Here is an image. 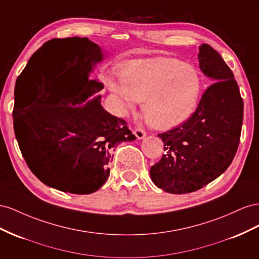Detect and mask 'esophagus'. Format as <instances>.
<instances>
[{"instance_id":"esophagus-1","label":"esophagus","mask_w":259,"mask_h":259,"mask_svg":"<svg viewBox=\"0 0 259 259\" xmlns=\"http://www.w3.org/2000/svg\"><path fill=\"white\" fill-rule=\"evenodd\" d=\"M134 134L136 135V137H137L138 139H143V138L146 136L145 131H144L142 128H136V129L134 130Z\"/></svg>"}]
</instances>
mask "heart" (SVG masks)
Listing matches in <instances>:
<instances>
[{"label": "heart", "instance_id": "obj_1", "mask_svg": "<svg viewBox=\"0 0 259 259\" xmlns=\"http://www.w3.org/2000/svg\"><path fill=\"white\" fill-rule=\"evenodd\" d=\"M121 82L109 79L107 85L118 101L121 113L143 102L146 121L158 129L175 127L186 121L195 110L202 79L193 66L156 58L125 65L119 72Z\"/></svg>", "mask_w": 259, "mask_h": 259}]
</instances>
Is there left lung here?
<instances>
[{"label":"left lung","instance_id":"8db88e82","mask_svg":"<svg viewBox=\"0 0 259 259\" xmlns=\"http://www.w3.org/2000/svg\"><path fill=\"white\" fill-rule=\"evenodd\" d=\"M198 65L211 83L195 112L158 137L165 154L151 167V178L168 193L186 194L225 172L239 147L243 100L233 72L208 44L199 47Z\"/></svg>","mask_w":259,"mask_h":259}]
</instances>
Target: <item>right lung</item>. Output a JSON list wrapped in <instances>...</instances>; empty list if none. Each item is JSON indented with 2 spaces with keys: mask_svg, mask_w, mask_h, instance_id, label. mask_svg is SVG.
Wrapping results in <instances>:
<instances>
[{
  "mask_svg": "<svg viewBox=\"0 0 259 259\" xmlns=\"http://www.w3.org/2000/svg\"><path fill=\"white\" fill-rule=\"evenodd\" d=\"M103 53L87 38L52 39L33 53L19 75L33 98L13 112L21 154L47 186L73 194L98 191L109 176L113 152L136 136L122 118L103 108L104 84L89 79Z\"/></svg>",
  "mask_w": 259,
  "mask_h": 259,
  "instance_id": "1",
  "label": "right lung"
}]
</instances>
